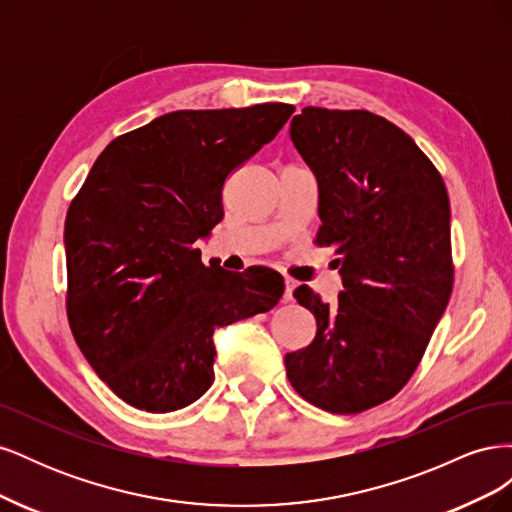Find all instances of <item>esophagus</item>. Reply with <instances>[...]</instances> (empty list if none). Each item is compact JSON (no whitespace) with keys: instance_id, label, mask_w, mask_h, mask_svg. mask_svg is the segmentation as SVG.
Returning a JSON list of instances; mask_svg holds the SVG:
<instances>
[{"instance_id":"1","label":"esophagus","mask_w":512,"mask_h":512,"mask_svg":"<svg viewBox=\"0 0 512 512\" xmlns=\"http://www.w3.org/2000/svg\"><path fill=\"white\" fill-rule=\"evenodd\" d=\"M284 284H286V288H284V301H292V292H294V288H297V282H294L292 277H284Z\"/></svg>"}]
</instances>
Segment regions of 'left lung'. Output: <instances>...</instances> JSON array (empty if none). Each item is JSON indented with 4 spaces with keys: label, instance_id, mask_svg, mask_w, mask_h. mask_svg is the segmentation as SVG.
<instances>
[{
    "label": "left lung",
    "instance_id": "left-lung-1",
    "mask_svg": "<svg viewBox=\"0 0 512 512\" xmlns=\"http://www.w3.org/2000/svg\"><path fill=\"white\" fill-rule=\"evenodd\" d=\"M290 138L318 179L322 226L344 290L337 303L299 286L316 318L286 376L309 404L356 414L395 397L421 363L453 290L446 185L412 138L369 111L305 106Z\"/></svg>",
    "mask_w": 512,
    "mask_h": 512
}]
</instances>
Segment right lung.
<instances>
[{"label": "right lung", "mask_w": 512, "mask_h": 512, "mask_svg": "<svg viewBox=\"0 0 512 512\" xmlns=\"http://www.w3.org/2000/svg\"><path fill=\"white\" fill-rule=\"evenodd\" d=\"M294 113L267 102L175 111L117 136L66 215L72 335L126 404L173 412L213 384V331L269 312L284 277L205 267L194 245L224 218L230 173L271 143Z\"/></svg>", "instance_id": "right-lung-1"}]
</instances>
